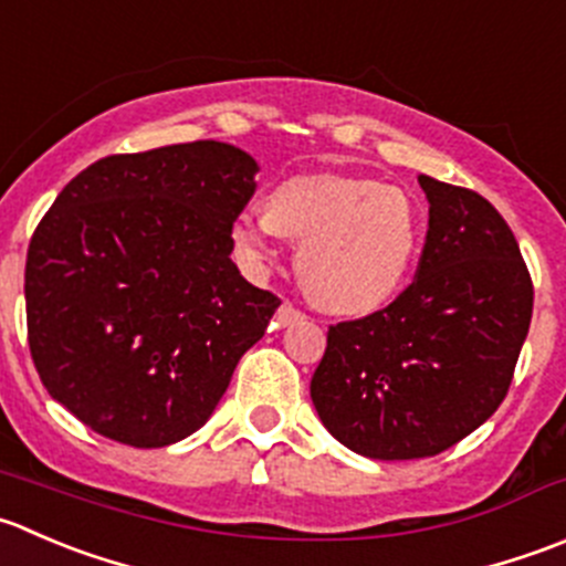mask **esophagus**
Masks as SVG:
<instances>
[{
	"label": "esophagus",
	"mask_w": 566,
	"mask_h": 566,
	"mask_svg": "<svg viewBox=\"0 0 566 566\" xmlns=\"http://www.w3.org/2000/svg\"><path fill=\"white\" fill-rule=\"evenodd\" d=\"M298 321H304V312L295 310L293 304H282L276 310V326H293Z\"/></svg>",
	"instance_id": "obj_1"
}]
</instances>
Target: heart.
Returning <instances> with one entry per match:
<instances>
[{
    "label": "heart",
    "mask_w": 566,
    "mask_h": 566,
    "mask_svg": "<svg viewBox=\"0 0 566 566\" xmlns=\"http://www.w3.org/2000/svg\"><path fill=\"white\" fill-rule=\"evenodd\" d=\"M298 240L295 271L317 306L370 315L398 298L420 249V212L395 185L343 174L290 177L268 190L262 218L238 216L229 229L249 271L271 260V238Z\"/></svg>",
    "instance_id": "1"
}]
</instances>
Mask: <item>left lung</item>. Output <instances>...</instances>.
Masks as SVG:
<instances>
[{
  "label": "left lung",
  "mask_w": 566,
  "mask_h": 566,
  "mask_svg": "<svg viewBox=\"0 0 566 566\" xmlns=\"http://www.w3.org/2000/svg\"><path fill=\"white\" fill-rule=\"evenodd\" d=\"M417 182L429 199L417 279L387 310L328 328L310 384L328 434L381 462L437 457L490 420L534 312L501 212L473 190Z\"/></svg>",
  "instance_id": "left-lung-1"
}]
</instances>
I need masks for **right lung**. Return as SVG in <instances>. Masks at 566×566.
<instances>
[{
    "mask_svg": "<svg viewBox=\"0 0 566 566\" xmlns=\"http://www.w3.org/2000/svg\"><path fill=\"white\" fill-rule=\"evenodd\" d=\"M256 171L221 140L113 155L38 223L24 273L32 361L87 429L163 448L210 420L279 306L232 262L229 229Z\"/></svg>",
    "mask_w": 566,
    "mask_h": 566,
    "instance_id": "right-lung-1",
    "label": "right lung"
}]
</instances>
